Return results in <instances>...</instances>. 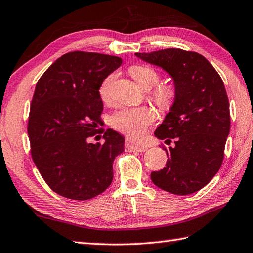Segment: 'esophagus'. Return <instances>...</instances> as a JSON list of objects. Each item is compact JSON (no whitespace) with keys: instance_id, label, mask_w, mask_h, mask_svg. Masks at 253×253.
<instances>
[{"instance_id":"1","label":"esophagus","mask_w":253,"mask_h":253,"mask_svg":"<svg viewBox=\"0 0 253 253\" xmlns=\"http://www.w3.org/2000/svg\"><path fill=\"white\" fill-rule=\"evenodd\" d=\"M125 148L128 151H138V152H143L147 150V146L145 145H137V143H133L130 140H126L125 142Z\"/></svg>"}]
</instances>
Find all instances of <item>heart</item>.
Instances as JSON below:
<instances>
[{"mask_svg": "<svg viewBox=\"0 0 253 253\" xmlns=\"http://www.w3.org/2000/svg\"><path fill=\"white\" fill-rule=\"evenodd\" d=\"M129 73L133 80L145 90H150L159 83V73L151 67L141 66V64L132 66L129 69ZM114 79L115 74H108L98 85V95L104 102H107L111 98V88ZM176 96V87L174 84L170 83L156 86L151 93L152 101L162 111L170 110L174 105ZM153 121H155V112L148 107L122 108L114 113L110 118V123L114 129L131 138H139Z\"/></svg>", "mask_w": 253, "mask_h": 253, "instance_id": "1", "label": "heart"}]
</instances>
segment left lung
I'll return each mask as SVG.
<instances>
[{
  "label": "left lung",
  "instance_id": "1",
  "mask_svg": "<svg viewBox=\"0 0 253 253\" xmlns=\"http://www.w3.org/2000/svg\"><path fill=\"white\" fill-rule=\"evenodd\" d=\"M136 56L170 74L177 90L174 105L157 128V138L174 146L166 150L167 165L151 172V181L172 194L200 191L224 160L230 130L229 101L220 76L202 54L179 48Z\"/></svg>",
  "mask_w": 253,
  "mask_h": 253
}]
</instances>
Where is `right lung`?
<instances>
[{
  "mask_svg": "<svg viewBox=\"0 0 253 253\" xmlns=\"http://www.w3.org/2000/svg\"><path fill=\"white\" fill-rule=\"evenodd\" d=\"M121 64L120 57L68 52L35 87L27 124L33 161L48 186L67 199H93L113 181V162L125 140L113 129H97L103 112L98 85ZM101 133L104 144L88 141Z\"/></svg>",
  "mask_w": 253,
  "mask_h": 253,
  "instance_id": "1",
  "label": "right lung"
}]
</instances>
